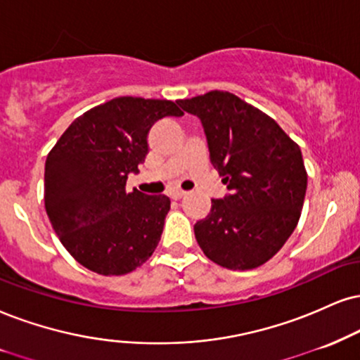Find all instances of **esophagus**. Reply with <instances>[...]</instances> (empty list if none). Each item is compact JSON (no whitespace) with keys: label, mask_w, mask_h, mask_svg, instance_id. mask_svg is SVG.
I'll list each match as a JSON object with an SVG mask.
<instances>
[{"label":"esophagus","mask_w":360,"mask_h":360,"mask_svg":"<svg viewBox=\"0 0 360 360\" xmlns=\"http://www.w3.org/2000/svg\"><path fill=\"white\" fill-rule=\"evenodd\" d=\"M185 195H187V192L185 190H173V192H170V197L173 198V200H180V198H184Z\"/></svg>","instance_id":"1"}]
</instances>
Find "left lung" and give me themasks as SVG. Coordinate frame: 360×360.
I'll list each match as a JSON object with an SVG mask.
<instances>
[{
  "mask_svg": "<svg viewBox=\"0 0 360 360\" xmlns=\"http://www.w3.org/2000/svg\"><path fill=\"white\" fill-rule=\"evenodd\" d=\"M176 103L200 118L212 165L230 190L195 224L198 245L220 267H260L299 224L307 190L300 146L233 93L214 90Z\"/></svg>",
  "mask_w": 360,
  "mask_h": 360,
  "instance_id": "obj_1",
  "label": "left lung"
}]
</instances>
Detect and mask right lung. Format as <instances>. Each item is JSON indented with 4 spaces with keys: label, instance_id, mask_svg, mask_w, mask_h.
<instances>
[{
    "label": "right lung",
    "instance_id": "add662e5",
    "mask_svg": "<svg viewBox=\"0 0 360 360\" xmlns=\"http://www.w3.org/2000/svg\"><path fill=\"white\" fill-rule=\"evenodd\" d=\"M170 100L120 96L66 128L44 163V208L78 264L125 275L152 257L170 210L167 195L128 193L127 179L148 153L150 128L181 117Z\"/></svg>",
    "mask_w": 360,
    "mask_h": 360
}]
</instances>
